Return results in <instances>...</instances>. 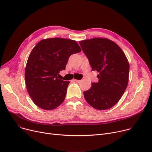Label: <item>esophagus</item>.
I'll use <instances>...</instances> for the list:
<instances>
[{
  "instance_id": "1",
  "label": "esophagus",
  "mask_w": 152,
  "mask_h": 152,
  "mask_svg": "<svg viewBox=\"0 0 152 152\" xmlns=\"http://www.w3.org/2000/svg\"><path fill=\"white\" fill-rule=\"evenodd\" d=\"M74 82H77V83H80V82H81V80H77V79H74Z\"/></svg>"
}]
</instances>
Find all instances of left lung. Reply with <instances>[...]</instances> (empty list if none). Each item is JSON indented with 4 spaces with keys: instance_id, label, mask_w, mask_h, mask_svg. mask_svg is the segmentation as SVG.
Segmentation results:
<instances>
[{
    "instance_id": "obj_1",
    "label": "left lung",
    "mask_w": 152,
    "mask_h": 152,
    "mask_svg": "<svg viewBox=\"0 0 152 152\" xmlns=\"http://www.w3.org/2000/svg\"><path fill=\"white\" fill-rule=\"evenodd\" d=\"M92 70L99 73V82L83 92L85 99L93 108L105 110L120 100L129 83L130 65L121 48L105 38L79 42Z\"/></svg>"
}]
</instances>
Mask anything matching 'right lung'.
Returning a JSON list of instances; mask_svg holds the SVG:
<instances>
[{
    "mask_svg": "<svg viewBox=\"0 0 152 152\" xmlns=\"http://www.w3.org/2000/svg\"><path fill=\"white\" fill-rule=\"evenodd\" d=\"M80 52L76 41L63 38L43 39L34 47L26 64L25 80L28 95L36 105L51 110L62 104L70 82L57 75L65 69L69 57Z\"/></svg>",
    "mask_w": 152,
    "mask_h": 152,
    "instance_id": "1",
    "label": "right lung"
}]
</instances>
